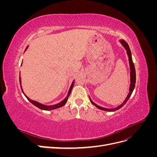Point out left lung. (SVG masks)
I'll return each instance as SVG.
<instances>
[{"instance_id": "obj_1", "label": "left lung", "mask_w": 157, "mask_h": 157, "mask_svg": "<svg viewBox=\"0 0 157 157\" xmlns=\"http://www.w3.org/2000/svg\"><path fill=\"white\" fill-rule=\"evenodd\" d=\"M121 43L122 44V46L124 47L125 49L127 51V54H128V59H129V63H130V90H129V94H128V96L126 98V99L124 100V101H123V103L121 104V105L118 106L117 107L115 108V109H107V108H104V107H101L100 106L98 105L97 104H96L95 103H94L92 99H90V102H91L94 105L96 106V107H98V109H101V110H103V111H117L118 110V109H121L122 106H124V105H125L126 103L127 102V101L128 100V99L130 98V97L131 96V95L133 92V90H134V88H135V84H136V69H135V67H134V62H133L132 61V54H131V51H130V49L129 48V46H128L127 42L124 40H120Z\"/></svg>"}]
</instances>
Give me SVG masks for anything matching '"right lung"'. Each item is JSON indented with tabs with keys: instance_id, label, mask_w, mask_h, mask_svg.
Masks as SVG:
<instances>
[{
	"instance_id": "right-lung-1",
	"label": "right lung",
	"mask_w": 157,
	"mask_h": 157,
	"mask_svg": "<svg viewBox=\"0 0 157 157\" xmlns=\"http://www.w3.org/2000/svg\"><path fill=\"white\" fill-rule=\"evenodd\" d=\"M27 48H28V46H27V48H25V50L27 49ZM21 65H22V63H21ZM74 82H75V80L73 82L72 84H71V86L70 89H69V92H68V94H67V97H66L62 101H61L60 103H58V104H56V105H54L47 106V105H43V104H41V103H39V102H37V101H36L31 100V99H30L29 98H28V97L26 96V95H25L24 93H23L22 88H21V77H20V86H21V91H22V92L23 93V94L25 95V96L27 98V99H28V100H29L32 104H33V105H34L35 106L37 107L38 108H39V109H42V110H45V111L53 110V109H57V108H59V107H61L62 106H63V105H65V104L66 103H67V101L68 98H69V95H70V94H71V90H72V88H73V87Z\"/></svg>"
}]
</instances>
